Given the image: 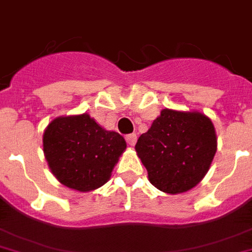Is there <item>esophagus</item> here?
I'll list each match as a JSON object with an SVG mask.
<instances>
[{"label":"esophagus","instance_id":"1","mask_svg":"<svg viewBox=\"0 0 252 252\" xmlns=\"http://www.w3.org/2000/svg\"><path fill=\"white\" fill-rule=\"evenodd\" d=\"M136 139H138L136 134H130L126 136V141H127V144L131 145V147H134L135 143H136Z\"/></svg>","mask_w":252,"mask_h":252}]
</instances>
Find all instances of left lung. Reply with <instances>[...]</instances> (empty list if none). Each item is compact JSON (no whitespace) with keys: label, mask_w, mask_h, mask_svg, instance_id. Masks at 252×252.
<instances>
[{"label":"left lung","mask_w":252,"mask_h":252,"mask_svg":"<svg viewBox=\"0 0 252 252\" xmlns=\"http://www.w3.org/2000/svg\"><path fill=\"white\" fill-rule=\"evenodd\" d=\"M218 147L215 127L199 112L162 109L135 145L149 182L168 194L187 192L209 171Z\"/></svg>","instance_id":"obj_1"}]
</instances>
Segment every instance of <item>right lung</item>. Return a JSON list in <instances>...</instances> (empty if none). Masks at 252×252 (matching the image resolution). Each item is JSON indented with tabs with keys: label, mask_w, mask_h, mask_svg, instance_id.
<instances>
[{
	"label": "right lung",
	"mask_w": 252,
	"mask_h": 252,
	"mask_svg": "<svg viewBox=\"0 0 252 252\" xmlns=\"http://www.w3.org/2000/svg\"><path fill=\"white\" fill-rule=\"evenodd\" d=\"M42 141L54 176L78 192L104 186L126 149L121 135L104 130L87 113L55 118L43 132Z\"/></svg>",
	"instance_id": "1"
}]
</instances>
